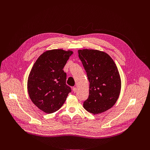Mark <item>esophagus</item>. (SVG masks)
Returning <instances> with one entry per match:
<instances>
[{
    "label": "esophagus",
    "mask_w": 150,
    "mask_h": 150,
    "mask_svg": "<svg viewBox=\"0 0 150 150\" xmlns=\"http://www.w3.org/2000/svg\"><path fill=\"white\" fill-rule=\"evenodd\" d=\"M72 90H73V91H74V93H76V91H77V88H76V87H73V88H72Z\"/></svg>",
    "instance_id": "34e87169"
}]
</instances>
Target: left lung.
I'll return each mask as SVG.
<instances>
[{"label": "left lung", "mask_w": 150, "mask_h": 150, "mask_svg": "<svg viewBox=\"0 0 150 150\" xmlns=\"http://www.w3.org/2000/svg\"><path fill=\"white\" fill-rule=\"evenodd\" d=\"M78 56L90 82L89 96L83 108L94 115L109 110L117 101L121 80L116 64L105 52L93 49L78 50Z\"/></svg>", "instance_id": "obj_1"}]
</instances>
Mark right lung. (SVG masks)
<instances>
[{
  "mask_svg": "<svg viewBox=\"0 0 150 150\" xmlns=\"http://www.w3.org/2000/svg\"><path fill=\"white\" fill-rule=\"evenodd\" d=\"M73 52L48 50L41 54L30 71L27 88L33 103L41 110L52 113L65 103L71 89L63 69Z\"/></svg>",
  "mask_w": 150,
  "mask_h": 150,
  "instance_id": "add662e5",
  "label": "right lung"
}]
</instances>
